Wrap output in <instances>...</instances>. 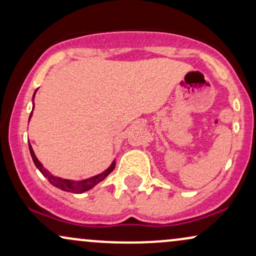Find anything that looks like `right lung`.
Wrapping results in <instances>:
<instances>
[{
    "label": "right lung",
    "instance_id": "add662e5",
    "mask_svg": "<svg viewBox=\"0 0 256 256\" xmlns=\"http://www.w3.org/2000/svg\"><path fill=\"white\" fill-rule=\"evenodd\" d=\"M36 93V90L34 92V94H33V98H34ZM33 108H34V104H33ZM30 116H32V112H30ZM28 146H30V156H32L33 162H34L36 167L40 170V173L44 175L46 178H48V182H50L51 184H54V187H57V188H60L62 190H66V192H70V193L87 192V190L93 188L95 184L101 182L104 178H106L107 175H108L110 172H113V169H114V167H116V161H113L112 164H110V167L106 169V170L102 172V173L95 175V176H92L89 178H84V180H80V181L68 180V178H62L54 176V175H52L50 172L48 170V169H45L44 167H42V163H40L39 160L36 158V154H34V152H33L32 146H30V142H28Z\"/></svg>",
    "mask_w": 256,
    "mask_h": 256
}]
</instances>
